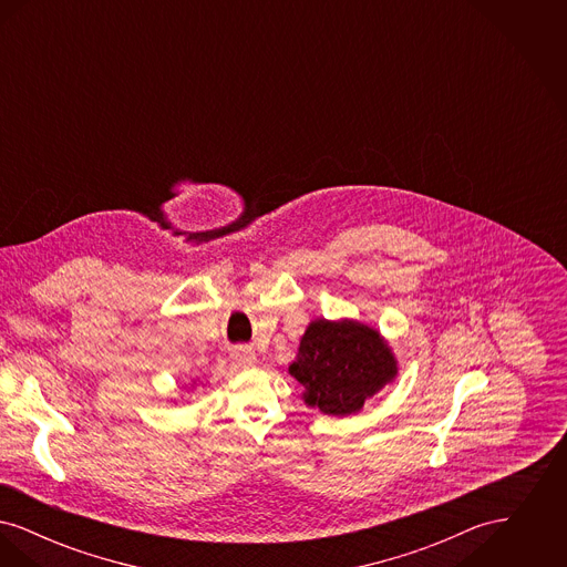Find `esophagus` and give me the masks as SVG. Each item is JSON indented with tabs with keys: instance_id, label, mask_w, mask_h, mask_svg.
<instances>
[{
	"instance_id": "esophagus-1",
	"label": "esophagus",
	"mask_w": 567,
	"mask_h": 567,
	"mask_svg": "<svg viewBox=\"0 0 567 567\" xmlns=\"http://www.w3.org/2000/svg\"><path fill=\"white\" fill-rule=\"evenodd\" d=\"M231 357L244 365V368H250V365H255L257 363V357H255V352L250 351L248 347H236L234 351H231Z\"/></svg>"
}]
</instances>
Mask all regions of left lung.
I'll list each match as a JSON object with an SVG mask.
<instances>
[{
  "instance_id": "left-lung-1",
  "label": "left lung",
  "mask_w": 567,
  "mask_h": 567,
  "mask_svg": "<svg viewBox=\"0 0 567 567\" xmlns=\"http://www.w3.org/2000/svg\"><path fill=\"white\" fill-rule=\"evenodd\" d=\"M289 372L306 386V404L347 416L393 380L398 368L377 329L352 321H315L308 324Z\"/></svg>"
}]
</instances>
